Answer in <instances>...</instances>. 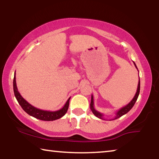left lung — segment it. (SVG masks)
<instances>
[{
  "label": "left lung",
  "instance_id": "1",
  "mask_svg": "<svg viewBox=\"0 0 159 159\" xmlns=\"http://www.w3.org/2000/svg\"><path fill=\"white\" fill-rule=\"evenodd\" d=\"M133 63L134 64V66L136 67V69H138V67H137L135 63L134 62ZM139 72V71H138ZM139 90H140V80H139V81H138V89H137V92L135 93V95H134V98H133V99L129 102V103L127 104V105H125V107H122V108H120V109H118V111L116 112V116L114 118H111V119H110L109 120H115V119H117V118L121 117L122 116L125 115V114H127V113L130 111V110L133 108L134 103H135L137 99L138 98V96H139ZM90 109L92 112L93 113V114L96 117H98L99 118H100V119L102 120H104V114H102L98 111H97V110L95 109V107H94V99H93V95H91V102H90Z\"/></svg>",
  "mask_w": 159,
  "mask_h": 159
}]
</instances>
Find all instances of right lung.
Instances as JSON below:
<instances>
[{
  "mask_svg": "<svg viewBox=\"0 0 159 159\" xmlns=\"http://www.w3.org/2000/svg\"><path fill=\"white\" fill-rule=\"evenodd\" d=\"M13 90H14L15 98L17 99L18 103L20 104V105L21 107V108L23 109L24 111L27 113L29 115H30L31 116L36 118H38V119L46 120V121H51V120H57L65 115L67 110H68L69 105V100L71 98H69L68 99V100L66 101L62 108L55 111H45V110L38 109L36 107L32 106L31 104H29L27 101L25 100V99L21 97L20 93H19L17 84H16L15 73L14 76V79H13Z\"/></svg>",
  "mask_w": 159,
  "mask_h": 159,
  "instance_id": "obj_1",
  "label": "right lung"
}]
</instances>
